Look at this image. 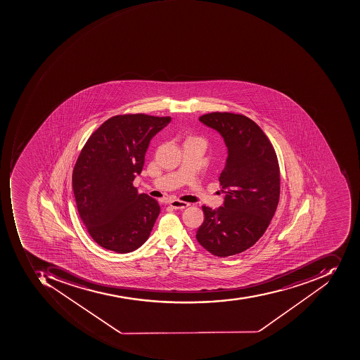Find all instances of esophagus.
Listing matches in <instances>:
<instances>
[{"instance_id":"34e87169","label":"esophagus","mask_w":360,"mask_h":360,"mask_svg":"<svg viewBox=\"0 0 360 360\" xmlns=\"http://www.w3.org/2000/svg\"><path fill=\"white\" fill-rule=\"evenodd\" d=\"M169 206L173 209H176V210H179V209L181 210V209L187 208V207L189 206V203L181 200H172L171 202H169Z\"/></svg>"}]
</instances>
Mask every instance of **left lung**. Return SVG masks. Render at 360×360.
Wrapping results in <instances>:
<instances>
[{"instance_id":"obj_1","label":"left lung","mask_w":360,"mask_h":360,"mask_svg":"<svg viewBox=\"0 0 360 360\" xmlns=\"http://www.w3.org/2000/svg\"><path fill=\"white\" fill-rule=\"evenodd\" d=\"M199 122L224 138L228 158L219 179L224 206H202L196 238L214 255H236L263 236L275 214L281 195L277 155L263 130L244 115L210 112Z\"/></svg>"}]
</instances>
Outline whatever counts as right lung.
<instances>
[{
	"label": "right lung",
	"instance_id": "obj_1",
	"mask_svg": "<svg viewBox=\"0 0 360 360\" xmlns=\"http://www.w3.org/2000/svg\"><path fill=\"white\" fill-rule=\"evenodd\" d=\"M169 122L171 117L144 114L112 117L83 146L73 169V193L79 218L102 248L130 253L149 238L161 208L132 183L152 138Z\"/></svg>",
	"mask_w": 360,
	"mask_h": 360
}]
</instances>
